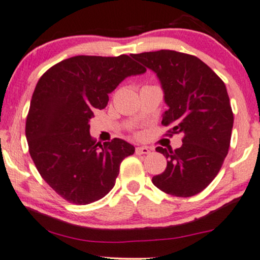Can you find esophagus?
<instances>
[{
  "label": "esophagus",
  "instance_id": "1",
  "mask_svg": "<svg viewBox=\"0 0 260 260\" xmlns=\"http://www.w3.org/2000/svg\"><path fill=\"white\" fill-rule=\"evenodd\" d=\"M135 153H136L137 155L149 154V153H150V148H149V147H146V146H143V147H136Z\"/></svg>",
  "mask_w": 260,
  "mask_h": 260
}]
</instances>
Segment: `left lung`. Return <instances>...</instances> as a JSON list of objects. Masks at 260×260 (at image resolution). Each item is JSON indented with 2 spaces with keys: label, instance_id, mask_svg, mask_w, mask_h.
<instances>
[{
  "label": "left lung",
  "instance_id": "8db88e82",
  "mask_svg": "<svg viewBox=\"0 0 260 260\" xmlns=\"http://www.w3.org/2000/svg\"><path fill=\"white\" fill-rule=\"evenodd\" d=\"M158 76L169 110V131L182 134L181 148L156 147L168 159L153 184L170 195L188 198L207 187L228 154L234 114L225 84L206 63L189 54L158 50L131 55Z\"/></svg>",
  "mask_w": 260,
  "mask_h": 260
}]
</instances>
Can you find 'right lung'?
I'll return each mask as SVG.
<instances>
[{
    "mask_svg": "<svg viewBox=\"0 0 260 260\" xmlns=\"http://www.w3.org/2000/svg\"><path fill=\"white\" fill-rule=\"evenodd\" d=\"M146 69L129 55H78L41 77L26 118L28 152L42 178L69 203L88 205L114 187L120 162L135 152L126 141L96 142L89 133L95 108L126 77Z\"/></svg>",
    "mask_w": 260,
    "mask_h": 260,
    "instance_id": "1",
    "label": "right lung"
}]
</instances>
